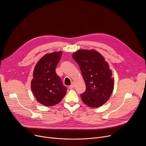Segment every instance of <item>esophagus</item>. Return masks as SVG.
I'll return each mask as SVG.
<instances>
[{
    "instance_id": "1",
    "label": "esophagus",
    "mask_w": 146,
    "mask_h": 146,
    "mask_svg": "<svg viewBox=\"0 0 146 146\" xmlns=\"http://www.w3.org/2000/svg\"><path fill=\"white\" fill-rule=\"evenodd\" d=\"M74 84L73 83L69 87V88L70 89H72V88H74Z\"/></svg>"
}]
</instances>
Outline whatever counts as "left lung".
<instances>
[{
  "label": "left lung",
  "instance_id": "1",
  "mask_svg": "<svg viewBox=\"0 0 146 146\" xmlns=\"http://www.w3.org/2000/svg\"><path fill=\"white\" fill-rule=\"evenodd\" d=\"M72 57L80 67L86 83V90L80 94L83 102L90 107H101L109 100L114 87L108 63L95 50H78Z\"/></svg>",
  "mask_w": 146,
  "mask_h": 146
}]
</instances>
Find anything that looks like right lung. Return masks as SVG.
<instances>
[{
    "label": "right lung",
    "mask_w": 146,
    "mask_h": 146,
    "mask_svg": "<svg viewBox=\"0 0 146 146\" xmlns=\"http://www.w3.org/2000/svg\"><path fill=\"white\" fill-rule=\"evenodd\" d=\"M62 55L61 51L45 55L34 70L31 90L37 101L46 107L58 104L66 94L67 88L55 72Z\"/></svg>",
    "instance_id": "right-lung-1"
}]
</instances>
